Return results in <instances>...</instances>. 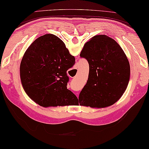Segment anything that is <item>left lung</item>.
<instances>
[{
    "mask_svg": "<svg viewBox=\"0 0 149 149\" xmlns=\"http://www.w3.org/2000/svg\"><path fill=\"white\" fill-rule=\"evenodd\" d=\"M81 58L87 60L89 77L79 96L78 104L105 107L121 97L130 79V64L124 52L113 39L95 36L84 45Z\"/></svg>",
    "mask_w": 149,
    "mask_h": 149,
    "instance_id": "left-lung-1",
    "label": "left lung"
}]
</instances>
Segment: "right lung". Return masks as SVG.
Segmentation results:
<instances>
[{"mask_svg": "<svg viewBox=\"0 0 149 149\" xmlns=\"http://www.w3.org/2000/svg\"><path fill=\"white\" fill-rule=\"evenodd\" d=\"M74 64V57L59 38L52 34L40 36L21 60L20 77L24 90L42 106L74 105L77 96L66 87L67 70Z\"/></svg>", "mask_w": 149, "mask_h": 149, "instance_id": "1", "label": "right lung"}]
</instances>
